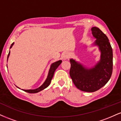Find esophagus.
I'll list each match as a JSON object with an SVG mask.
<instances>
[{
    "mask_svg": "<svg viewBox=\"0 0 121 121\" xmlns=\"http://www.w3.org/2000/svg\"><path fill=\"white\" fill-rule=\"evenodd\" d=\"M62 57L63 60H68L70 57V55H69L68 53H65L63 54Z\"/></svg>",
    "mask_w": 121,
    "mask_h": 121,
    "instance_id": "esophagus-1",
    "label": "esophagus"
}]
</instances>
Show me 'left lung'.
Instances as JSON below:
<instances>
[{
    "mask_svg": "<svg viewBox=\"0 0 121 121\" xmlns=\"http://www.w3.org/2000/svg\"><path fill=\"white\" fill-rule=\"evenodd\" d=\"M95 41L91 47H98L100 52L99 60L91 66L76 59L69 60L71 64L70 76L78 89L85 92H94L106 84L113 71V50L106 35L98 28L91 29Z\"/></svg>",
    "mask_w": 121,
    "mask_h": 121,
    "instance_id": "1",
    "label": "left lung"
}]
</instances>
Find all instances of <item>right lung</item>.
Wrapping results in <instances>:
<instances>
[{
  "instance_id": "right-lung-1",
  "label": "right lung",
  "mask_w": 121,
  "mask_h": 121,
  "mask_svg": "<svg viewBox=\"0 0 121 121\" xmlns=\"http://www.w3.org/2000/svg\"><path fill=\"white\" fill-rule=\"evenodd\" d=\"M14 44V43H13L11 44L10 47V49L12 48V46ZM9 55H10V51H9V53L8 55V57H7V61L8 59V57H9ZM62 62V61L61 60H59V61H55L53 63L51 64V66H50L49 69V71H48V76H47V77L46 78V80H45V81L44 82V83L40 86V87H39L38 88L35 89H29V90H24V89H22L23 91H26V92L29 93H38L39 91H43L44 90V89L47 88L48 86L50 84H51V80L53 77V75L54 73H55V70H56V69L59 67V66L61 64V63ZM18 88H19V87H17ZM20 89V88H19Z\"/></svg>"
}]
</instances>
